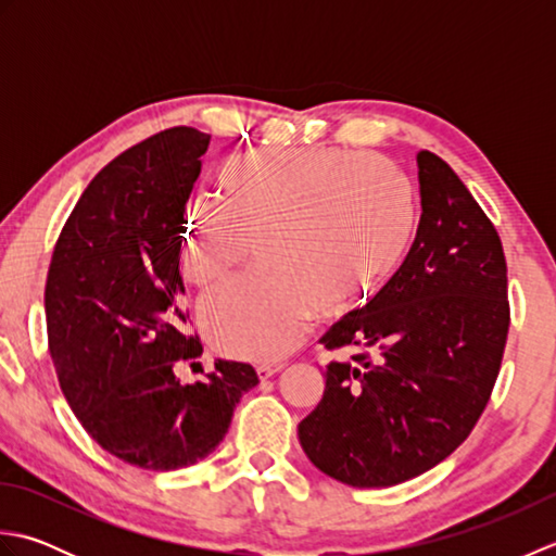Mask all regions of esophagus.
<instances>
[{"instance_id": "1", "label": "esophagus", "mask_w": 556, "mask_h": 556, "mask_svg": "<svg viewBox=\"0 0 556 556\" xmlns=\"http://www.w3.org/2000/svg\"><path fill=\"white\" fill-rule=\"evenodd\" d=\"M285 368H287L285 363H260L255 370H257V377H260V380H267V377L277 375V372H281Z\"/></svg>"}]
</instances>
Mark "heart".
I'll use <instances>...</instances> for the list:
<instances>
[{
  "mask_svg": "<svg viewBox=\"0 0 556 556\" xmlns=\"http://www.w3.org/2000/svg\"><path fill=\"white\" fill-rule=\"evenodd\" d=\"M219 191L188 212L181 265L212 289L239 275L257 243L265 271L203 305L212 344L239 358L287 356L317 311L356 308L394 275L416 233L406 176L363 152H251L224 164Z\"/></svg>",
  "mask_w": 556,
  "mask_h": 556,
  "instance_id": "b5f03b06",
  "label": "heart"
}]
</instances>
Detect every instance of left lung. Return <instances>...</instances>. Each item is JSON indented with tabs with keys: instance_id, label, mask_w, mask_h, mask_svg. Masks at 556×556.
<instances>
[{
	"instance_id": "1",
	"label": "left lung",
	"mask_w": 556,
	"mask_h": 556,
	"mask_svg": "<svg viewBox=\"0 0 556 556\" xmlns=\"http://www.w3.org/2000/svg\"><path fill=\"white\" fill-rule=\"evenodd\" d=\"M416 241L380 293L320 339L349 353L299 425L313 464L351 488H392L464 444L497 382L509 334L506 257L448 164L418 152Z\"/></svg>"
}]
</instances>
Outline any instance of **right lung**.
<instances>
[{"instance_id": "add662e5", "label": "right lung", "mask_w": 556, "mask_h": 556, "mask_svg": "<svg viewBox=\"0 0 556 556\" xmlns=\"http://www.w3.org/2000/svg\"><path fill=\"white\" fill-rule=\"evenodd\" d=\"M207 146V134L176 126L114 157L78 198L47 271L59 387L104 452L146 470L215 452L236 404L257 384L253 365L233 361H217L195 384L176 377L203 353L188 329L179 260Z\"/></svg>"}]
</instances>
